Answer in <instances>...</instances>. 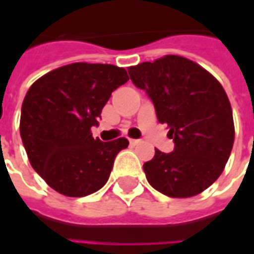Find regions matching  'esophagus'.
Here are the masks:
<instances>
[{
  "label": "esophagus",
  "instance_id": "obj_1",
  "mask_svg": "<svg viewBox=\"0 0 254 254\" xmlns=\"http://www.w3.org/2000/svg\"><path fill=\"white\" fill-rule=\"evenodd\" d=\"M140 143H141V140H136V138H132V140H130V145H133V147H134V145H138Z\"/></svg>",
  "mask_w": 254,
  "mask_h": 254
}]
</instances>
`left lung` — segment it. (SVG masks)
Wrapping results in <instances>:
<instances>
[{
    "mask_svg": "<svg viewBox=\"0 0 254 254\" xmlns=\"http://www.w3.org/2000/svg\"><path fill=\"white\" fill-rule=\"evenodd\" d=\"M132 83L154 103L160 124L169 127L174 149H155L144 163L149 185L169 197L196 196L222 174L234 143L229 98L204 67L180 56L127 69Z\"/></svg>",
    "mask_w": 254,
    "mask_h": 254,
    "instance_id": "obj_1",
    "label": "left lung"
}]
</instances>
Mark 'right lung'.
Listing matches in <instances>:
<instances>
[{
  "label": "right lung",
  "instance_id": "add662e5",
  "mask_svg": "<svg viewBox=\"0 0 254 254\" xmlns=\"http://www.w3.org/2000/svg\"><path fill=\"white\" fill-rule=\"evenodd\" d=\"M129 80L124 67L76 63L36 80L21 106L20 136L34 170L54 190L84 197L105 185L125 137H92L111 92Z\"/></svg>",
  "mask_w": 254,
  "mask_h": 254
}]
</instances>
